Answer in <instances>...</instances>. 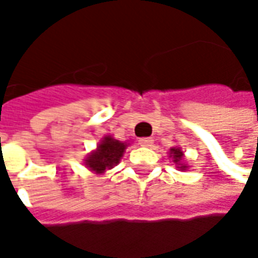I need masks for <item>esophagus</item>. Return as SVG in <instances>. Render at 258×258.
Masks as SVG:
<instances>
[{"instance_id": "obj_1", "label": "esophagus", "mask_w": 258, "mask_h": 258, "mask_svg": "<svg viewBox=\"0 0 258 258\" xmlns=\"http://www.w3.org/2000/svg\"><path fill=\"white\" fill-rule=\"evenodd\" d=\"M152 144H153V140L149 138V137H145V138H141L140 140L141 146H152Z\"/></svg>"}]
</instances>
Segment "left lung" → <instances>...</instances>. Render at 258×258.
I'll return each mask as SVG.
<instances>
[{"mask_svg": "<svg viewBox=\"0 0 258 258\" xmlns=\"http://www.w3.org/2000/svg\"><path fill=\"white\" fill-rule=\"evenodd\" d=\"M171 153H173L174 156V162H179L181 160V156H182V152L179 151V149H171Z\"/></svg>", "mask_w": 258, "mask_h": 258, "instance_id": "obj_1", "label": "left lung"}]
</instances>
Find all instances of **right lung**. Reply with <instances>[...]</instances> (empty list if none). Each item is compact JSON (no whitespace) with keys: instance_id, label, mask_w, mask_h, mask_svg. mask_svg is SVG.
I'll list each match as a JSON object with an SVG mask.
<instances>
[{"instance_id":"obj_1","label":"right lung","mask_w":258,"mask_h":258,"mask_svg":"<svg viewBox=\"0 0 258 258\" xmlns=\"http://www.w3.org/2000/svg\"><path fill=\"white\" fill-rule=\"evenodd\" d=\"M124 149L125 145L123 142L105 137L101 145L98 146V151L88 157L87 164L96 173H103L106 168H112L114 164H117L120 157L123 156Z\"/></svg>"}]
</instances>
